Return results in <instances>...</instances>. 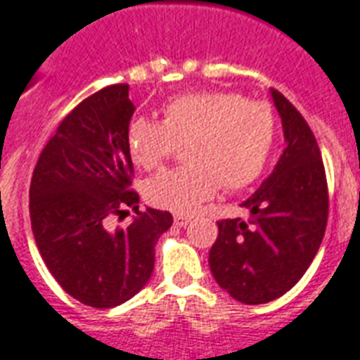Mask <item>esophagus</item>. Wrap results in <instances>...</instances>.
Listing matches in <instances>:
<instances>
[{"label": "esophagus", "mask_w": 360, "mask_h": 360, "mask_svg": "<svg viewBox=\"0 0 360 360\" xmlns=\"http://www.w3.org/2000/svg\"><path fill=\"white\" fill-rule=\"evenodd\" d=\"M188 223H191V217H186V215H175L174 217V224L175 226H179V229L186 226Z\"/></svg>", "instance_id": "1"}]
</instances>
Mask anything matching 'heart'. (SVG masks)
<instances>
[{
	"label": "heart",
	"instance_id": "obj_1",
	"mask_svg": "<svg viewBox=\"0 0 360 360\" xmlns=\"http://www.w3.org/2000/svg\"><path fill=\"white\" fill-rule=\"evenodd\" d=\"M276 120L268 103L238 92L211 90L177 96L162 109V122L134 119L126 131L131 162L155 169L185 143L186 166L166 169L145 185L149 204L186 213L223 185L238 191L251 185L266 166Z\"/></svg>",
	"mask_w": 360,
	"mask_h": 360
}]
</instances>
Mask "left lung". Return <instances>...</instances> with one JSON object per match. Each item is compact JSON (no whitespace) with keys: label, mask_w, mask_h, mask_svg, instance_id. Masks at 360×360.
Segmentation results:
<instances>
[{"label":"left lung","mask_w":360,"mask_h":360,"mask_svg":"<svg viewBox=\"0 0 360 360\" xmlns=\"http://www.w3.org/2000/svg\"><path fill=\"white\" fill-rule=\"evenodd\" d=\"M283 126L285 150L253 196L251 213L219 221L210 268L221 289L243 304H266L295 287L325 236L328 191L319 145L295 105L270 90Z\"/></svg>","instance_id":"8db88e82"}]
</instances>
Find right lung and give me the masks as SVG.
<instances>
[{
  "mask_svg": "<svg viewBox=\"0 0 360 360\" xmlns=\"http://www.w3.org/2000/svg\"><path fill=\"white\" fill-rule=\"evenodd\" d=\"M136 107L128 84L96 92L60 122L39 155L30 185L35 243L60 287L92 308H115L143 289L155 268V245L174 223L168 211H139L130 191L126 131ZM136 217L109 231L111 214Z\"/></svg>",
  "mask_w": 360,
  "mask_h": 360,
  "instance_id": "right-lung-1",
  "label": "right lung"
}]
</instances>
